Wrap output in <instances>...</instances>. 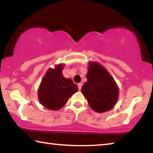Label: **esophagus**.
Segmentation results:
<instances>
[{
	"instance_id": "34e87169",
	"label": "esophagus",
	"mask_w": 153,
	"mask_h": 153,
	"mask_svg": "<svg viewBox=\"0 0 153 153\" xmlns=\"http://www.w3.org/2000/svg\"><path fill=\"white\" fill-rule=\"evenodd\" d=\"M77 86H78V90H81L82 86V83H79V84H77Z\"/></svg>"
}]
</instances>
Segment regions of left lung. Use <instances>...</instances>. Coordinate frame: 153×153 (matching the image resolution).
<instances>
[{"label":"left lung","instance_id":"1","mask_svg":"<svg viewBox=\"0 0 153 153\" xmlns=\"http://www.w3.org/2000/svg\"><path fill=\"white\" fill-rule=\"evenodd\" d=\"M88 81L81 91L90 107L98 113L112 108L117 101L118 88L115 80L105 67L97 63H90L86 75Z\"/></svg>","mask_w":153,"mask_h":153}]
</instances>
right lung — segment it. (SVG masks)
Wrapping results in <instances>:
<instances>
[{"instance_id": "add662e5", "label": "right lung", "mask_w": 153, "mask_h": 153, "mask_svg": "<svg viewBox=\"0 0 153 153\" xmlns=\"http://www.w3.org/2000/svg\"><path fill=\"white\" fill-rule=\"evenodd\" d=\"M63 65L46 72L38 90V99L44 107L50 110L60 109L66 104L69 97L77 91V86L69 78L62 75Z\"/></svg>"}]
</instances>
